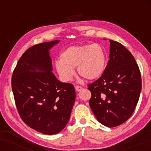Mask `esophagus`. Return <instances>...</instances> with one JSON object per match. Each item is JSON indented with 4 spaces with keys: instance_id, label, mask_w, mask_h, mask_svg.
<instances>
[{
    "instance_id": "esophagus-1",
    "label": "esophagus",
    "mask_w": 151,
    "mask_h": 151,
    "mask_svg": "<svg viewBox=\"0 0 151 151\" xmlns=\"http://www.w3.org/2000/svg\"><path fill=\"white\" fill-rule=\"evenodd\" d=\"M75 89H76V91H81V90L83 89V87H82V86H81L76 85V86H75Z\"/></svg>"
}]
</instances>
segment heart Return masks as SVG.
<instances>
[{
	"label": "heart",
	"mask_w": 151,
	"mask_h": 151,
	"mask_svg": "<svg viewBox=\"0 0 151 151\" xmlns=\"http://www.w3.org/2000/svg\"><path fill=\"white\" fill-rule=\"evenodd\" d=\"M60 59L55 62V68L64 81L72 79L76 67L78 74L84 79H97L103 74L106 63L104 50L97 43L70 47L62 52Z\"/></svg>",
	"instance_id": "obj_1"
}]
</instances>
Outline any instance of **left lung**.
I'll return each instance as SVG.
<instances>
[{
  "instance_id": "8db88e82",
  "label": "left lung",
  "mask_w": 151,
  "mask_h": 151,
  "mask_svg": "<svg viewBox=\"0 0 151 151\" xmlns=\"http://www.w3.org/2000/svg\"><path fill=\"white\" fill-rule=\"evenodd\" d=\"M109 60L101 77L88 85L89 106L97 120L116 127L131 116L139 99L142 81L139 67L121 43L110 40Z\"/></svg>"
}]
</instances>
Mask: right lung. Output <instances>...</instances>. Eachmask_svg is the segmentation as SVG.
<instances>
[{"mask_svg": "<svg viewBox=\"0 0 151 151\" xmlns=\"http://www.w3.org/2000/svg\"><path fill=\"white\" fill-rule=\"evenodd\" d=\"M60 40L35 45L22 54L11 79L19 115L31 129L47 135L68 123L76 93L73 84L62 83L52 72L49 50Z\"/></svg>", "mask_w": 151, "mask_h": 151, "instance_id": "right-lung-1", "label": "right lung"}]
</instances>
